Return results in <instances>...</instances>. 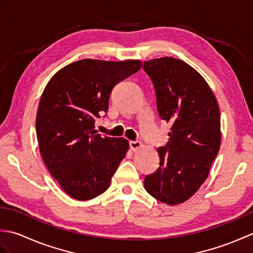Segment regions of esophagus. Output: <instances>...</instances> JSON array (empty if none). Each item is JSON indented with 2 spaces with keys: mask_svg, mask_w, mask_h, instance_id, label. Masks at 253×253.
I'll return each instance as SVG.
<instances>
[{
  "mask_svg": "<svg viewBox=\"0 0 253 253\" xmlns=\"http://www.w3.org/2000/svg\"><path fill=\"white\" fill-rule=\"evenodd\" d=\"M129 146L132 151L135 152V151H138V150L142 147V143L140 141H130Z\"/></svg>",
  "mask_w": 253,
  "mask_h": 253,
  "instance_id": "obj_1",
  "label": "esophagus"
}]
</instances>
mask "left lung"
<instances>
[{
  "label": "left lung",
  "instance_id": "left-lung-1",
  "mask_svg": "<svg viewBox=\"0 0 253 253\" xmlns=\"http://www.w3.org/2000/svg\"><path fill=\"white\" fill-rule=\"evenodd\" d=\"M160 117L169 123L168 146L158 149L160 166L144 188L157 200L176 206L190 199L208 178L221 147V114L212 89L195 68L174 57L144 61Z\"/></svg>",
  "mask_w": 253,
  "mask_h": 253
}]
</instances>
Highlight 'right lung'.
Listing matches in <instances>:
<instances>
[{
	"label": "right lung",
	"instance_id": "add662e5",
	"mask_svg": "<svg viewBox=\"0 0 253 253\" xmlns=\"http://www.w3.org/2000/svg\"><path fill=\"white\" fill-rule=\"evenodd\" d=\"M138 60L84 58L61 68L47 83L38 107L36 131L50 174L69 197L91 200L110 187L129 142L94 129L109 110L113 88L141 68Z\"/></svg>",
	"mask_w": 253,
	"mask_h": 253
}]
</instances>
